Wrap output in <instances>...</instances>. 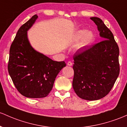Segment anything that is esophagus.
Returning a JSON list of instances; mask_svg holds the SVG:
<instances>
[{
  "mask_svg": "<svg viewBox=\"0 0 127 127\" xmlns=\"http://www.w3.org/2000/svg\"><path fill=\"white\" fill-rule=\"evenodd\" d=\"M72 64H73V63H72L71 62V61H69V62L67 63V65H68V66H72Z\"/></svg>",
  "mask_w": 127,
  "mask_h": 127,
  "instance_id": "obj_1",
  "label": "esophagus"
}]
</instances>
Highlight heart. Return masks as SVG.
Segmentation results:
<instances>
[{
    "instance_id": "1",
    "label": "heart",
    "mask_w": 127,
    "mask_h": 127,
    "mask_svg": "<svg viewBox=\"0 0 127 127\" xmlns=\"http://www.w3.org/2000/svg\"><path fill=\"white\" fill-rule=\"evenodd\" d=\"M94 38V35L92 32H87L86 30H80L75 32L72 38V43H76L81 40L78 44V48H86L93 42Z\"/></svg>"
}]
</instances>
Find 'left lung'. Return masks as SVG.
Returning <instances> with one entry per match:
<instances>
[{"label":"left lung","mask_w":127,"mask_h":127,"mask_svg":"<svg viewBox=\"0 0 127 127\" xmlns=\"http://www.w3.org/2000/svg\"><path fill=\"white\" fill-rule=\"evenodd\" d=\"M104 38L83 52L73 55V90L79 97L88 101L99 99L113 87L120 71L119 49L111 31L98 17L90 18Z\"/></svg>","instance_id":"obj_1"}]
</instances>
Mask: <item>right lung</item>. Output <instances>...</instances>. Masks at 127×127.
<instances>
[{"instance_id": "1", "label": "right lung", "mask_w": 127, "mask_h": 127, "mask_svg": "<svg viewBox=\"0 0 127 127\" xmlns=\"http://www.w3.org/2000/svg\"><path fill=\"white\" fill-rule=\"evenodd\" d=\"M38 16L34 15L18 30L9 49L8 70L12 82L22 95L40 98L52 90L64 61H55L37 52L31 45L27 31Z\"/></svg>"}]
</instances>
